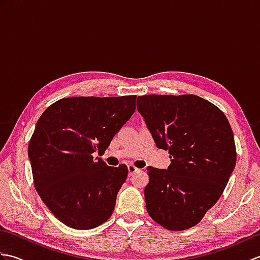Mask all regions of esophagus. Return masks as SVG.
<instances>
[{"label": "esophagus", "instance_id": "esophagus-1", "mask_svg": "<svg viewBox=\"0 0 260 260\" xmlns=\"http://www.w3.org/2000/svg\"><path fill=\"white\" fill-rule=\"evenodd\" d=\"M127 169H128V173H129V175L134 174L135 172H137V171H140V169H137L136 167H134L133 164H129L128 167H127Z\"/></svg>", "mask_w": 260, "mask_h": 260}]
</instances>
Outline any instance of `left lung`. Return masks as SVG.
Masks as SVG:
<instances>
[{
	"instance_id": "8db88e82",
	"label": "left lung",
	"mask_w": 260,
	"mask_h": 260,
	"mask_svg": "<svg viewBox=\"0 0 260 260\" xmlns=\"http://www.w3.org/2000/svg\"><path fill=\"white\" fill-rule=\"evenodd\" d=\"M137 110L171 158L168 170L147 168V212L168 230L192 228L217 203L235 169L229 121L221 109L196 95H144L137 98Z\"/></svg>"
}]
</instances>
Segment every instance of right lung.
<instances>
[{
    "mask_svg": "<svg viewBox=\"0 0 260 260\" xmlns=\"http://www.w3.org/2000/svg\"><path fill=\"white\" fill-rule=\"evenodd\" d=\"M136 96L68 97L38 119L27 147L33 183L54 217L88 230L106 222L125 183V164L112 168L104 154L135 112Z\"/></svg>",
    "mask_w": 260,
    "mask_h": 260,
    "instance_id": "add662e5",
    "label": "right lung"
}]
</instances>
